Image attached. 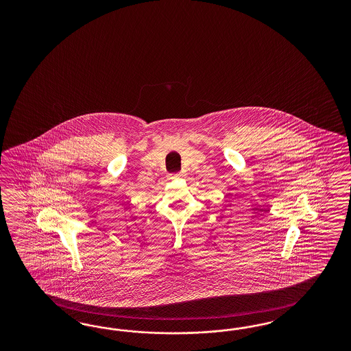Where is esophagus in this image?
<instances>
[{
    "label": "esophagus",
    "instance_id": "1",
    "mask_svg": "<svg viewBox=\"0 0 351 351\" xmlns=\"http://www.w3.org/2000/svg\"><path fill=\"white\" fill-rule=\"evenodd\" d=\"M182 176H184V173H182V172H178V173H175V175H172V176H171V178H172V179H173V178H182Z\"/></svg>",
    "mask_w": 351,
    "mask_h": 351
}]
</instances>
